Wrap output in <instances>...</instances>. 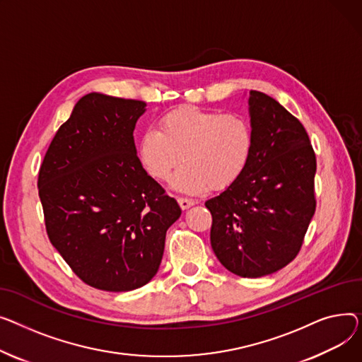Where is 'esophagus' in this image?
Returning <instances> with one entry per match:
<instances>
[{
    "mask_svg": "<svg viewBox=\"0 0 362 362\" xmlns=\"http://www.w3.org/2000/svg\"><path fill=\"white\" fill-rule=\"evenodd\" d=\"M178 204H180V207H181L182 210H187V209H189L191 206H194V200L180 197V199H178Z\"/></svg>",
    "mask_w": 362,
    "mask_h": 362,
    "instance_id": "obj_1",
    "label": "esophagus"
}]
</instances>
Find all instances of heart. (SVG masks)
I'll use <instances>...</instances> for the list:
<instances>
[{
  "label": "heart",
  "mask_w": 362,
  "mask_h": 362,
  "mask_svg": "<svg viewBox=\"0 0 362 362\" xmlns=\"http://www.w3.org/2000/svg\"><path fill=\"white\" fill-rule=\"evenodd\" d=\"M252 143L251 127L243 117L181 106L162 117L159 130L141 134L137 152L146 173L158 181L171 178L182 159L174 188L202 194L210 188L225 189L241 178Z\"/></svg>",
  "instance_id": "b5f03b06"
}]
</instances>
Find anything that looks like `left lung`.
Masks as SVG:
<instances>
[{"label": "left lung", "instance_id": "8db88e82", "mask_svg": "<svg viewBox=\"0 0 362 362\" xmlns=\"http://www.w3.org/2000/svg\"><path fill=\"white\" fill-rule=\"evenodd\" d=\"M252 152L241 178L204 204L218 260L241 278H262L300 252L315 211V153L298 118L250 90Z\"/></svg>", "mask_w": 362, "mask_h": 362}]
</instances>
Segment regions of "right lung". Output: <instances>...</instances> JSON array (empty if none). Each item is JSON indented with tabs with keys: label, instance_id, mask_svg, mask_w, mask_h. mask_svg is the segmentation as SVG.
<instances>
[{
	"label": "right lung",
	"instance_id": "right-lung-1",
	"mask_svg": "<svg viewBox=\"0 0 362 362\" xmlns=\"http://www.w3.org/2000/svg\"><path fill=\"white\" fill-rule=\"evenodd\" d=\"M146 103L83 96L52 139L37 188L51 244L96 289L133 291L158 273L175 199L147 175L133 132Z\"/></svg>",
	"mask_w": 362,
	"mask_h": 362
}]
</instances>
